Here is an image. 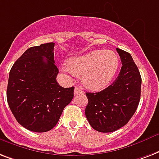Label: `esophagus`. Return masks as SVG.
Listing matches in <instances>:
<instances>
[{
    "instance_id": "34e87169",
    "label": "esophagus",
    "mask_w": 159,
    "mask_h": 159,
    "mask_svg": "<svg viewBox=\"0 0 159 159\" xmlns=\"http://www.w3.org/2000/svg\"><path fill=\"white\" fill-rule=\"evenodd\" d=\"M83 90H82L81 88H78V87H76L74 90V94H78V93H83Z\"/></svg>"
}]
</instances>
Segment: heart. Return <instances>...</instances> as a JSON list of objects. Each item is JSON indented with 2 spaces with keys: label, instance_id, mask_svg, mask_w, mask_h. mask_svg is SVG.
I'll return each instance as SVG.
<instances>
[{
  "label": "heart",
  "instance_id": "obj_1",
  "mask_svg": "<svg viewBox=\"0 0 159 159\" xmlns=\"http://www.w3.org/2000/svg\"><path fill=\"white\" fill-rule=\"evenodd\" d=\"M119 59L112 51L96 50L70 59L63 70L82 75V82L91 90H100L110 83L118 68Z\"/></svg>",
  "mask_w": 159,
  "mask_h": 159
}]
</instances>
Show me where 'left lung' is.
Returning a JSON list of instances; mask_svg holds the SVG:
<instances>
[{
    "label": "left lung",
    "mask_w": 159,
    "mask_h": 159,
    "mask_svg": "<svg viewBox=\"0 0 159 159\" xmlns=\"http://www.w3.org/2000/svg\"><path fill=\"white\" fill-rule=\"evenodd\" d=\"M122 61L114 82L98 93H87L88 103L85 114L92 128L111 133L128 123L139 106L142 78L130 53L117 48Z\"/></svg>",
    "instance_id": "left-lung-1"
}]
</instances>
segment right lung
Returning <instances> with one entry per match:
<instances>
[{"mask_svg": "<svg viewBox=\"0 0 159 159\" xmlns=\"http://www.w3.org/2000/svg\"><path fill=\"white\" fill-rule=\"evenodd\" d=\"M54 42L32 47L18 58L10 71L7 102L20 125L36 133L52 129L64 107L73 98L74 88L57 82Z\"/></svg>", "mask_w": 159, "mask_h": 159, "instance_id": "right-lung-1", "label": "right lung"}]
</instances>
